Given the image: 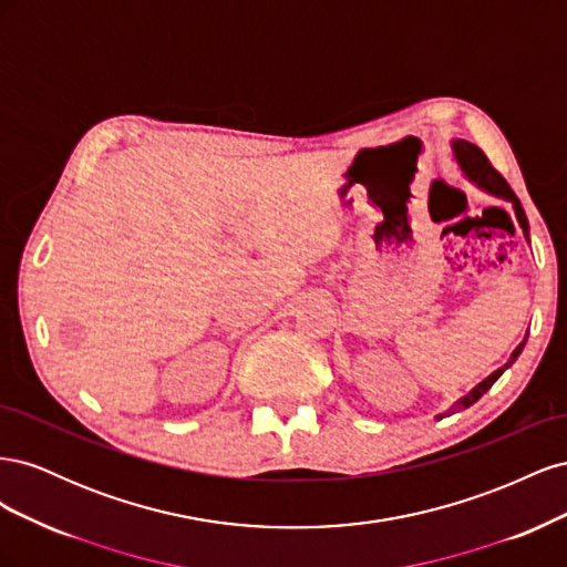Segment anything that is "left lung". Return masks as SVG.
<instances>
[{
  "label": "left lung",
  "instance_id": "obj_1",
  "mask_svg": "<svg viewBox=\"0 0 567 567\" xmlns=\"http://www.w3.org/2000/svg\"><path fill=\"white\" fill-rule=\"evenodd\" d=\"M452 151H454V161H456V165H458V169H461V175L466 177L475 188H480V192H485V194H489V196H494V198H502V200L511 203V208H513V213H516V219H518V225H520V229H523L525 241L529 244V225H527V215H525V210H523V205H520L518 196L513 194V188L506 184V179L489 165L485 153L480 151L475 144L466 142V140H454V142H452ZM525 342H527V333H525V338L520 340V346L511 352L508 362H506L504 367L492 371L485 381H480L471 392L463 394V398H458L447 411H442V414H437L435 419L440 421V419H444V416H452V414H456V411H463V409H468L471 404H475L496 381H499V375H502L506 369L513 367V362H516V359L520 357V352H523V348H525Z\"/></svg>",
  "mask_w": 567,
  "mask_h": 567
}]
</instances>
